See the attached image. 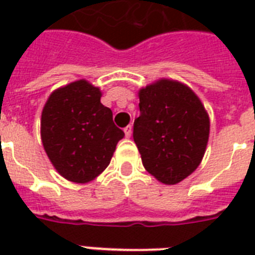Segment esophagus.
<instances>
[{
	"label": "esophagus",
	"instance_id": "34e87169",
	"mask_svg": "<svg viewBox=\"0 0 255 255\" xmlns=\"http://www.w3.org/2000/svg\"><path fill=\"white\" fill-rule=\"evenodd\" d=\"M124 135H126V137H129L132 135V126H127L124 128Z\"/></svg>",
	"mask_w": 255,
	"mask_h": 255
}]
</instances>
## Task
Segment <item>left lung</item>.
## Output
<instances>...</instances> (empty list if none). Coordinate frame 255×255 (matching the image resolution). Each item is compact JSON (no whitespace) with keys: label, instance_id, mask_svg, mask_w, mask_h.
<instances>
[{"label":"left lung","instance_id":"8db88e82","mask_svg":"<svg viewBox=\"0 0 255 255\" xmlns=\"http://www.w3.org/2000/svg\"><path fill=\"white\" fill-rule=\"evenodd\" d=\"M140 116L133 140L148 173L174 185L201 164L209 140L208 111L182 82L160 78L137 92Z\"/></svg>","mask_w":255,"mask_h":255}]
</instances>
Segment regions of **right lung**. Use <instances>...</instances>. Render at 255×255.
I'll use <instances>...</instances> for the list:
<instances>
[{
    "label": "right lung",
    "instance_id": "1",
    "mask_svg": "<svg viewBox=\"0 0 255 255\" xmlns=\"http://www.w3.org/2000/svg\"><path fill=\"white\" fill-rule=\"evenodd\" d=\"M100 98L99 87L78 79L55 88L42 110L43 149L58 173L75 184L95 180L124 137Z\"/></svg>",
    "mask_w": 255,
    "mask_h": 255
}]
</instances>
